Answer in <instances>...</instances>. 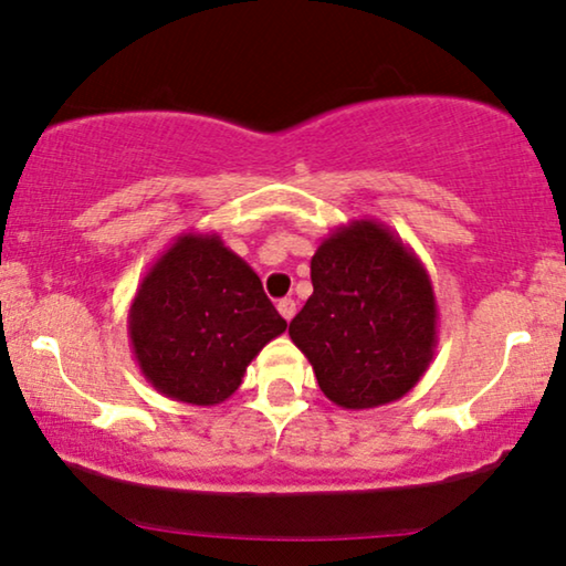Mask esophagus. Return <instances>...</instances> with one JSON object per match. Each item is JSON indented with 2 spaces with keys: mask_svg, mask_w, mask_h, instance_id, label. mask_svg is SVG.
<instances>
[{
  "mask_svg": "<svg viewBox=\"0 0 566 566\" xmlns=\"http://www.w3.org/2000/svg\"><path fill=\"white\" fill-rule=\"evenodd\" d=\"M277 312H281V316H283L285 322H291L293 316H296V301H293V298L277 301Z\"/></svg>",
  "mask_w": 566,
  "mask_h": 566,
  "instance_id": "1",
  "label": "esophagus"
}]
</instances>
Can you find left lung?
<instances>
[{
  "instance_id": "8db88e82",
  "label": "left lung",
  "mask_w": 566,
  "mask_h": 566,
  "mask_svg": "<svg viewBox=\"0 0 566 566\" xmlns=\"http://www.w3.org/2000/svg\"><path fill=\"white\" fill-rule=\"evenodd\" d=\"M312 285L289 335L319 389L343 409L397 401L438 345V304L420 258L374 219L350 221L316 247Z\"/></svg>"
}]
</instances>
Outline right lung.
Returning a JSON list of instances; mask_svg holds the SVG:
<instances>
[{"label": "right lung", "mask_w": 566, "mask_h": 566, "mask_svg": "<svg viewBox=\"0 0 566 566\" xmlns=\"http://www.w3.org/2000/svg\"><path fill=\"white\" fill-rule=\"evenodd\" d=\"M289 322L219 234L188 231L149 268L128 308V337L146 381L185 405L227 401L247 366Z\"/></svg>", "instance_id": "add662e5"}]
</instances>
